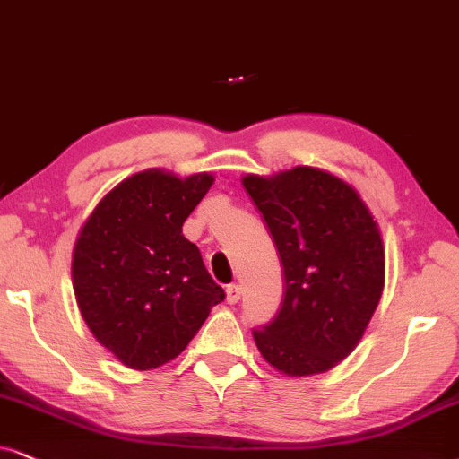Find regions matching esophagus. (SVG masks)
Instances as JSON below:
<instances>
[{
	"mask_svg": "<svg viewBox=\"0 0 459 459\" xmlns=\"http://www.w3.org/2000/svg\"><path fill=\"white\" fill-rule=\"evenodd\" d=\"M239 300H241V285L233 283V285L226 287V302L237 304Z\"/></svg>",
	"mask_w": 459,
	"mask_h": 459,
	"instance_id": "1",
	"label": "esophagus"
}]
</instances>
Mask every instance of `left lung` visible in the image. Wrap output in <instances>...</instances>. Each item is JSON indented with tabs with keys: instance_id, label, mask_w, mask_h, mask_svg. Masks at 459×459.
<instances>
[{
	"instance_id": "1",
	"label": "left lung",
	"mask_w": 459,
	"mask_h": 459,
	"mask_svg": "<svg viewBox=\"0 0 459 459\" xmlns=\"http://www.w3.org/2000/svg\"><path fill=\"white\" fill-rule=\"evenodd\" d=\"M243 186L271 230L285 277L279 313L254 329L255 346L281 374H323L354 351L382 298L380 229L359 193L323 169L247 174Z\"/></svg>"
}]
</instances>
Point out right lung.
Wrapping results in <instances>:
<instances>
[{
  "instance_id": "obj_1",
  "label": "right lung",
  "mask_w": 459,
  "mask_h": 459,
  "mask_svg": "<svg viewBox=\"0 0 459 459\" xmlns=\"http://www.w3.org/2000/svg\"><path fill=\"white\" fill-rule=\"evenodd\" d=\"M213 185L144 169L100 199L73 249V290L90 332L130 369H155L188 346L224 290L182 235Z\"/></svg>"
}]
</instances>
